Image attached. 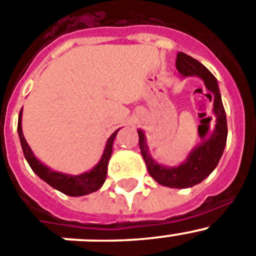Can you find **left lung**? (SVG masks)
I'll list each match as a JSON object with an SVG mask.
<instances>
[{
  "label": "left lung",
  "mask_w": 256,
  "mask_h": 256,
  "mask_svg": "<svg viewBox=\"0 0 256 256\" xmlns=\"http://www.w3.org/2000/svg\"><path fill=\"white\" fill-rule=\"evenodd\" d=\"M176 66L183 77L200 78L204 82L211 101H214V120L212 130H208L207 139L190 152L187 160L179 166H164L158 164L150 156L145 140L144 131L139 130V145L142 155L144 158L149 174L159 184L170 188H190L198 184L214 172L225 150L228 140V122L226 112L224 108L217 80L214 74L200 62L184 52H178L176 59Z\"/></svg>",
  "instance_id": "8db88e82"
}]
</instances>
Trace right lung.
<instances>
[{
    "label": "right lung",
    "instance_id": "1",
    "mask_svg": "<svg viewBox=\"0 0 256 256\" xmlns=\"http://www.w3.org/2000/svg\"><path fill=\"white\" fill-rule=\"evenodd\" d=\"M21 118H22V110H21L20 114H18V138H20L24 155H25V159L28 160L31 169L34 170V173L38 174L44 182H46L48 184L52 186V188L58 190L59 192L64 193V194L72 196V197L90 194V193L96 192V190H98L100 188L102 187V184H104V180H106L107 166H108V160L112 154L114 140V138H116L117 131L120 130V128L114 131V132L108 138L106 148H104V154H102L101 160L98 162V164H97L94 168L90 169V172L80 174V176H69V174L60 173V172L52 170V169L48 168L46 166H44L42 162L38 160L36 156L34 155V152H31L30 146H28V144L26 142L25 138H24L22 128H21Z\"/></svg>",
    "mask_w": 256,
    "mask_h": 256
}]
</instances>
